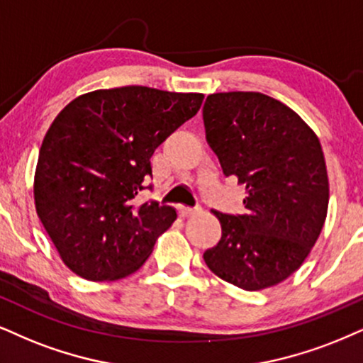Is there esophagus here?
<instances>
[{"label": "esophagus", "mask_w": 363, "mask_h": 363, "mask_svg": "<svg viewBox=\"0 0 363 363\" xmlns=\"http://www.w3.org/2000/svg\"><path fill=\"white\" fill-rule=\"evenodd\" d=\"M195 212H196L195 208L185 207V205H178V213H180V217H190V216H194Z\"/></svg>", "instance_id": "esophagus-1"}]
</instances>
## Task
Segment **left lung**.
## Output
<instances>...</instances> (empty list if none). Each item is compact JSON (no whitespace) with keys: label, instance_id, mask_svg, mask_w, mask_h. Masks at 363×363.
Instances as JSON below:
<instances>
[{"label":"left lung","instance_id":"left-lung-1","mask_svg":"<svg viewBox=\"0 0 363 363\" xmlns=\"http://www.w3.org/2000/svg\"><path fill=\"white\" fill-rule=\"evenodd\" d=\"M203 123L223 174L247 194L242 216L213 210L222 237L203 261L245 291L281 283L305 262L326 218L330 189L318 136L261 92L210 94Z\"/></svg>","mask_w":363,"mask_h":363}]
</instances>
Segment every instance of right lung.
<instances>
[{"instance_id":"add662e5","label":"right lung","mask_w":363,"mask_h":363,"mask_svg":"<svg viewBox=\"0 0 363 363\" xmlns=\"http://www.w3.org/2000/svg\"><path fill=\"white\" fill-rule=\"evenodd\" d=\"M203 94L101 89L67 104L45 134L35 207L62 261L89 281L138 271L177 210L138 205L155 150L202 106Z\"/></svg>"}]
</instances>
